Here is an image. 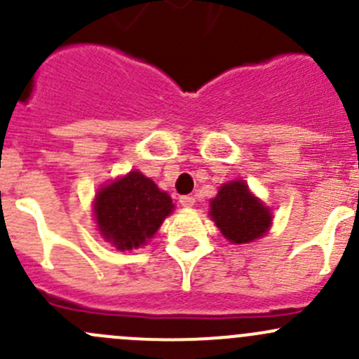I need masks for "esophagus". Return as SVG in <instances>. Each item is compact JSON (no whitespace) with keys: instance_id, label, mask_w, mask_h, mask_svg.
Returning <instances> with one entry per match:
<instances>
[{"instance_id":"1","label":"esophagus","mask_w":359,"mask_h":359,"mask_svg":"<svg viewBox=\"0 0 359 359\" xmlns=\"http://www.w3.org/2000/svg\"><path fill=\"white\" fill-rule=\"evenodd\" d=\"M180 205L186 206V208H191V206H194V198L193 196H180Z\"/></svg>"}]
</instances>
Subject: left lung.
I'll return each mask as SVG.
<instances>
[{"label":"left lung","mask_w":359,"mask_h":359,"mask_svg":"<svg viewBox=\"0 0 359 359\" xmlns=\"http://www.w3.org/2000/svg\"><path fill=\"white\" fill-rule=\"evenodd\" d=\"M210 217L224 238L234 245L259 240L273 224L271 210L240 179L220 186L217 196L210 201Z\"/></svg>","instance_id":"8db88e82"}]
</instances>
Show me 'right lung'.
<instances>
[{"label":"right lung","mask_w":359,"mask_h":359,"mask_svg":"<svg viewBox=\"0 0 359 359\" xmlns=\"http://www.w3.org/2000/svg\"><path fill=\"white\" fill-rule=\"evenodd\" d=\"M172 210V198L140 172L104 184L93 201L100 234L118 250L147 245Z\"/></svg>","instance_id":"1"}]
</instances>
